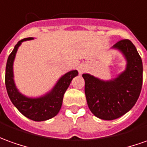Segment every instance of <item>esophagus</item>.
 Segmentation results:
<instances>
[{
    "mask_svg": "<svg viewBox=\"0 0 147 147\" xmlns=\"http://www.w3.org/2000/svg\"><path fill=\"white\" fill-rule=\"evenodd\" d=\"M86 70V68H85V66L84 65H79L78 66V72H79V74H82L84 71Z\"/></svg>",
    "mask_w": 147,
    "mask_h": 147,
    "instance_id": "obj_1",
    "label": "esophagus"
}]
</instances>
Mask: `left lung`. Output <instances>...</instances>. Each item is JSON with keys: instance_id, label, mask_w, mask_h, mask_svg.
Listing matches in <instances>:
<instances>
[{"instance_id": "1", "label": "left lung", "mask_w": 147, "mask_h": 147, "mask_svg": "<svg viewBox=\"0 0 147 147\" xmlns=\"http://www.w3.org/2000/svg\"><path fill=\"white\" fill-rule=\"evenodd\" d=\"M113 48L119 49L127 61L122 74L110 82L82 75L88 106L96 117L104 120H114L127 113L137 102L142 86V61L133 43L122 39Z\"/></svg>"}]
</instances>
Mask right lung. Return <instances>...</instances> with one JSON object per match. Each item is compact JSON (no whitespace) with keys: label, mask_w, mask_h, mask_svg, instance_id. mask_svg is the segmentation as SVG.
Wrapping results in <instances>:
<instances>
[{"label":"right lung","mask_w":147,"mask_h":147,"mask_svg":"<svg viewBox=\"0 0 147 147\" xmlns=\"http://www.w3.org/2000/svg\"><path fill=\"white\" fill-rule=\"evenodd\" d=\"M33 39V37L24 38L14 47L8 57L5 69V86L11 102L21 114L26 118L36 122L45 121L53 118L60 110L63 96L73 78L78 76V72L72 70L62 76L50 93L39 98H29L20 94L15 86L13 74V64L16 53L21 42Z\"/></svg>","instance_id":"right-lung-1"}]
</instances>
